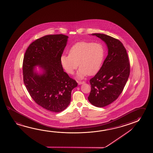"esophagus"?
I'll return each mask as SVG.
<instances>
[{"mask_svg":"<svg viewBox=\"0 0 153 153\" xmlns=\"http://www.w3.org/2000/svg\"><path fill=\"white\" fill-rule=\"evenodd\" d=\"M85 83V82H84V81H83V82H78V84L79 85H82V84H84Z\"/></svg>","mask_w":153,"mask_h":153,"instance_id":"obj_1","label":"esophagus"}]
</instances>
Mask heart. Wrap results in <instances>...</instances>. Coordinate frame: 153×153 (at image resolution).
<instances>
[{
    "label": "heart",
    "mask_w": 153,
    "mask_h": 153,
    "mask_svg": "<svg viewBox=\"0 0 153 153\" xmlns=\"http://www.w3.org/2000/svg\"><path fill=\"white\" fill-rule=\"evenodd\" d=\"M105 55L104 45L100 42L82 41L76 43L69 50V54H63L60 61L67 73L73 75L78 67V78L93 75L98 73L102 64Z\"/></svg>",
    "instance_id": "obj_1"
}]
</instances>
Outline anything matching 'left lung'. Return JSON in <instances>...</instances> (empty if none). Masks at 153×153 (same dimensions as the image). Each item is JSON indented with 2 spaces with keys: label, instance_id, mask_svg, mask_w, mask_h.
Here are the masks:
<instances>
[{
  "label": "left lung",
  "instance_id": "8db88e82",
  "mask_svg": "<svg viewBox=\"0 0 153 153\" xmlns=\"http://www.w3.org/2000/svg\"><path fill=\"white\" fill-rule=\"evenodd\" d=\"M103 40L108 48V55L95 76L90 80L91 91L89 102L103 107L116 100L122 92L130 72L126 50L120 41L103 33H92Z\"/></svg>",
  "mask_w": 153,
  "mask_h": 153
}]
</instances>
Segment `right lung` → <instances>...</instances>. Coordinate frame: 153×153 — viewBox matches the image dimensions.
Wrapping results in <instances>:
<instances>
[{
    "instance_id": "obj_1",
    "label": "right lung",
    "mask_w": 153,
    "mask_h": 153,
    "mask_svg": "<svg viewBox=\"0 0 153 153\" xmlns=\"http://www.w3.org/2000/svg\"><path fill=\"white\" fill-rule=\"evenodd\" d=\"M68 36L50 35L37 39L26 51L23 62V82L33 100L46 110L59 113L71 101V93L77 86L76 80L63 71L61 56ZM36 66L42 71L38 73Z\"/></svg>"
}]
</instances>
